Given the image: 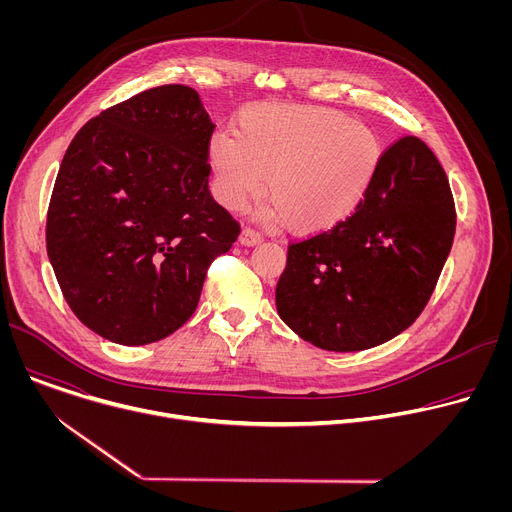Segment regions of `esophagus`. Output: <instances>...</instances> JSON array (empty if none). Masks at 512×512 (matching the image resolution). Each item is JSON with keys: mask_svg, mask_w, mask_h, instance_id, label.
Masks as SVG:
<instances>
[{"mask_svg": "<svg viewBox=\"0 0 512 512\" xmlns=\"http://www.w3.org/2000/svg\"><path fill=\"white\" fill-rule=\"evenodd\" d=\"M261 239H263L261 233H257V231L251 229V227H245L243 233H241V243H243V245H257Z\"/></svg>", "mask_w": 512, "mask_h": 512, "instance_id": "esophagus-1", "label": "esophagus"}]
</instances>
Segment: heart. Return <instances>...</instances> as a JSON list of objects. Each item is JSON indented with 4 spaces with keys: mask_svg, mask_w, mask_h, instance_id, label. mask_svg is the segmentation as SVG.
I'll list each match as a JSON object with an SVG mask.
<instances>
[{
    "mask_svg": "<svg viewBox=\"0 0 512 512\" xmlns=\"http://www.w3.org/2000/svg\"><path fill=\"white\" fill-rule=\"evenodd\" d=\"M381 160L373 127L304 105H251L237 115L235 135L216 133L208 145L218 200L241 210L265 186L267 216L298 233L344 223L367 196Z\"/></svg>",
    "mask_w": 512,
    "mask_h": 512,
    "instance_id": "b5f03b06",
    "label": "heart"
}]
</instances>
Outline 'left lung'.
I'll list each match as a JSON object with an SVG mask.
<instances>
[{"instance_id": "left-lung-1", "label": "left lung", "mask_w": 512, "mask_h": 512, "mask_svg": "<svg viewBox=\"0 0 512 512\" xmlns=\"http://www.w3.org/2000/svg\"><path fill=\"white\" fill-rule=\"evenodd\" d=\"M456 233V206L435 154L405 135L344 223L287 245L277 281L281 320L334 352L379 346L427 306Z\"/></svg>"}]
</instances>
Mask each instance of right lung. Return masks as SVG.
I'll return each instance as SVG.
<instances>
[{"mask_svg": "<svg viewBox=\"0 0 512 512\" xmlns=\"http://www.w3.org/2000/svg\"><path fill=\"white\" fill-rule=\"evenodd\" d=\"M214 125L194 89L162 85L87 121L62 158L46 251L62 296L99 336L158 342L194 314L241 225L208 190Z\"/></svg>", "mask_w": 512, "mask_h": 512, "instance_id": "obj_1", "label": "right lung"}]
</instances>
